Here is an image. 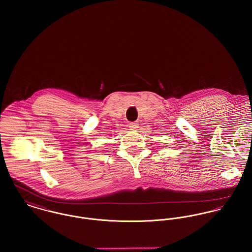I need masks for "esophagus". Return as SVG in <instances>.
Wrapping results in <instances>:
<instances>
[{
	"mask_svg": "<svg viewBox=\"0 0 252 252\" xmlns=\"http://www.w3.org/2000/svg\"><path fill=\"white\" fill-rule=\"evenodd\" d=\"M129 128H131V130H136L137 128H139V123L131 122V123H129Z\"/></svg>",
	"mask_w": 252,
	"mask_h": 252,
	"instance_id": "esophagus-1",
	"label": "esophagus"
}]
</instances>
